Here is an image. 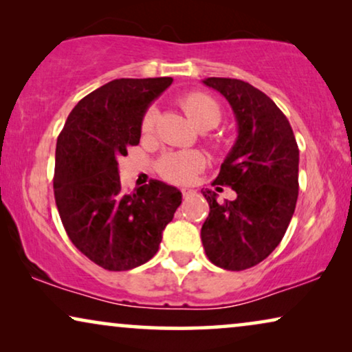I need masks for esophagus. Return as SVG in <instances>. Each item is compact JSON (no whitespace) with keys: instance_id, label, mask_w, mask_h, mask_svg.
Returning a JSON list of instances; mask_svg holds the SVG:
<instances>
[{"instance_id":"obj_1","label":"esophagus","mask_w":352,"mask_h":352,"mask_svg":"<svg viewBox=\"0 0 352 352\" xmlns=\"http://www.w3.org/2000/svg\"><path fill=\"white\" fill-rule=\"evenodd\" d=\"M181 192H182V199H184V200L192 199V197L195 195V190H192V189H182Z\"/></svg>"}]
</instances>
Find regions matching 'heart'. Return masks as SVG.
Returning a JSON list of instances; mask_svg holds the SVG:
<instances>
[{
	"label": "heart",
	"instance_id": "1",
	"mask_svg": "<svg viewBox=\"0 0 352 352\" xmlns=\"http://www.w3.org/2000/svg\"><path fill=\"white\" fill-rule=\"evenodd\" d=\"M179 105L184 110L187 118L197 128H214L221 122L223 112L218 102L204 93H187L179 99ZM157 122V109L148 107L141 122V131L151 133ZM205 166V157L200 152H177L165 155L158 162V173L166 181L175 184H189L194 181L197 173Z\"/></svg>",
	"mask_w": 352,
	"mask_h": 352
}]
</instances>
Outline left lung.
Instances as JSON below:
<instances>
[{
  "instance_id": "left-lung-1",
  "label": "left lung",
  "mask_w": 352,
  "mask_h": 352,
  "mask_svg": "<svg viewBox=\"0 0 352 352\" xmlns=\"http://www.w3.org/2000/svg\"><path fill=\"white\" fill-rule=\"evenodd\" d=\"M228 99L239 136L213 184L229 186L235 200L201 190L210 214L201 243L214 266L243 271L271 254L287 232L298 200L300 151L282 110L263 91L235 78L204 80Z\"/></svg>"
}]
</instances>
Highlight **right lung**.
I'll return each instance as SVG.
<instances>
[{"label":"right lung","mask_w":352,"mask_h":352,"mask_svg":"<svg viewBox=\"0 0 352 352\" xmlns=\"http://www.w3.org/2000/svg\"><path fill=\"white\" fill-rule=\"evenodd\" d=\"M171 83V76L109 81L75 105L57 138L60 221L72 243L107 271H129L153 258L181 205V192L157 179L123 194L118 175V158L139 144L147 107Z\"/></svg>","instance_id":"1"}]
</instances>
